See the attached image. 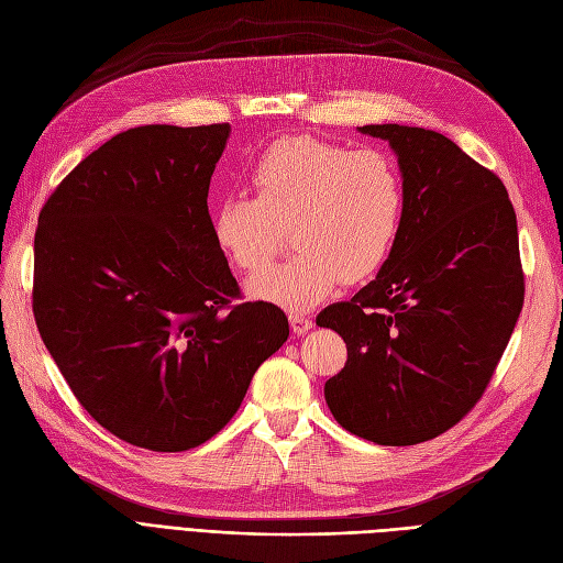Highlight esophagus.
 <instances>
[{"mask_svg": "<svg viewBox=\"0 0 563 563\" xmlns=\"http://www.w3.org/2000/svg\"><path fill=\"white\" fill-rule=\"evenodd\" d=\"M288 319H291V329H294L296 333H308V331L314 327L312 317L305 314V312H298V310L288 314Z\"/></svg>", "mask_w": 563, "mask_h": 563, "instance_id": "obj_1", "label": "esophagus"}]
</instances>
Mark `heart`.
<instances>
[{
    "label": "heart",
    "instance_id": "1",
    "mask_svg": "<svg viewBox=\"0 0 563 563\" xmlns=\"http://www.w3.org/2000/svg\"><path fill=\"white\" fill-rule=\"evenodd\" d=\"M253 197L228 195L211 218L213 242L244 272L261 269L282 242L296 249L249 282L251 296L286 310L312 308L343 282L373 279L395 253L406 180L385 150H352L319 135L272 141L249 168Z\"/></svg>",
    "mask_w": 563,
    "mask_h": 563
}]
</instances>
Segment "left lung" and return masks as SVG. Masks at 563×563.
Wrapping results in <instances>:
<instances>
[{"label":"left lung","mask_w":563,"mask_h":563,"mask_svg":"<svg viewBox=\"0 0 563 563\" xmlns=\"http://www.w3.org/2000/svg\"><path fill=\"white\" fill-rule=\"evenodd\" d=\"M360 131L397 152L406 213L378 277L317 317L347 345L323 397L347 432L413 446L472 411L515 331L526 291L517 213L503 180L446 135Z\"/></svg>","instance_id":"left-lung-1"}]
</instances>
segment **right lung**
Wrapping results in <instances>:
<instances>
[{"instance_id": "1", "label": "right lung", "mask_w": 563, "mask_h": 563, "mask_svg": "<svg viewBox=\"0 0 563 563\" xmlns=\"http://www.w3.org/2000/svg\"><path fill=\"white\" fill-rule=\"evenodd\" d=\"M228 135L230 124L117 133L40 213V335L87 413L133 446L209 441L288 338L277 305L242 302L213 242L207 197Z\"/></svg>"}]
</instances>
